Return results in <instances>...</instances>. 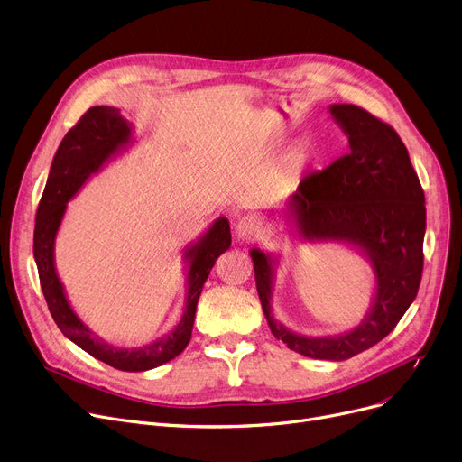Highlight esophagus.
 <instances>
[{
	"label": "esophagus",
	"instance_id": "obj_1",
	"mask_svg": "<svg viewBox=\"0 0 462 462\" xmlns=\"http://www.w3.org/2000/svg\"><path fill=\"white\" fill-rule=\"evenodd\" d=\"M236 236L238 240H244V242H254L261 236V224L257 218H254V216H244V218H240L236 222Z\"/></svg>",
	"mask_w": 462,
	"mask_h": 462
}]
</instances>
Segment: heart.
Returning a JSON list of instances; mask_svg holds the SVG:
<instances>
[{"mask_svg":"<svg viewBox=\"0 0 462 462\" xmlns=\"http://www.w3.org/2000/svg\"><path fill=\"white\" fill-rule=\"evenodd\" d=\"M306 158V151H296V154H294V160L296 162H300V160H304Z\"/></svg>","mask_w":462,"mask_h":462,"instance_id":"heart-1","label":"heart"}]
</instances>
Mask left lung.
<instances>
[{
  "instance_id": "left-lung-1",
  "label": "left lung",
  "mask_w": 462,
  "mask_h": 462,
  "mask_svg": "<svg viewBox=\"0 0 462 462\" xmlns=\"http://www.w3.org/2000/svg\"><path fill=\"white\" fill-rule=\"evenodd\" d=\"M332 119L348 151L327 170L308 175L285 201L298 242H339L360 252L374 274V292L358 327L336 336H302L273 315L280 257L250 252L259 300L270 332L291 350L341 362L384 339L411 308L423 273L425 196L397 132L355 104H332Z\"/></svg>"
}]
</instances>
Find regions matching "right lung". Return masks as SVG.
I'll return each instance as SVG.
<instances>
[{"instance_id": "right-lung-1", "label": "right lung", "mask_w": 462, "mask_h": 462, "mask_svg": "<svg viewBox=\"0 0 462 462\" xmlns=\"http://www.w3.org/2000/svg\"><path fill=\"white\" fill-rule=\"evenodd\" d=\"M134 140L132 123L121 116L117 107L110 106L91 107L78 125L67 132L53 156L44 194L37 208L33 255L48 310L63 336L107 365L119 371L138 373L173 360L189 343L199 294L216 259L231 246V229L229 220L220 216L196 242H189L184 248L186 306L173 330L134 348L112 345L91 332L69 302L56 270L53 248H56V236L67 212V203L107 162L126 151Z\"/></svg>"}]
</instances>
